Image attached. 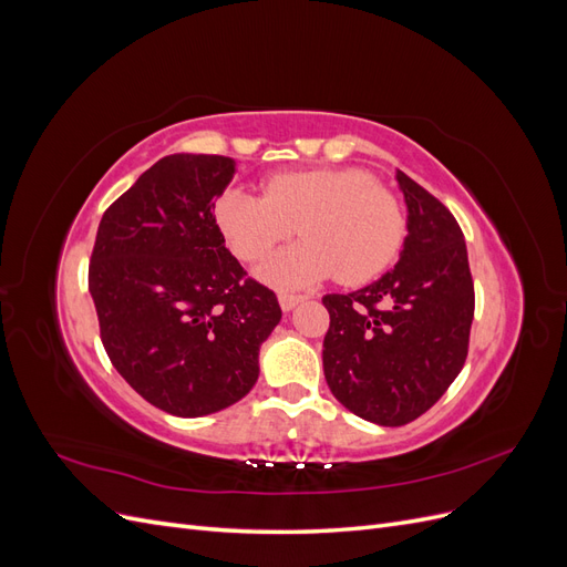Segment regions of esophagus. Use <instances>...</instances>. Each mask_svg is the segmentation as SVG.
Returning a JSON list of instances; mask_svg holds the SVG:
<instances>
[{"label":"esophagus","instance_id":"obj_1","mask_svg":"<svg viewBox=\"0 0 567 567\" xmlns=\"http://www.w3.org/2000/svg\"><path fill=\"white\" fill-rule=\"evenodd\" d=\"M305 298L302 296H293V293H279V305H281V310L284 312H290L293 310L296 305H300Z\"/></svg>","mask_w":567,"mask_h":567}]
</instances>
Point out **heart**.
I'll return each instance as SVG.
<instances>
[{"instance_id": "1", "label": "heart", "mask_w": 567, "mask_h": 567, "mask_svg": "<svg viewBox=\"0 0 567 567\" xmlns=\"http://www.w3.org/2000/svg\"><path fill=\"white\" fill-rule=\"evenodd\" d=\"M215 217L244 262L260 260L296 227L305 234V241L271 255L257 269L277 288H302L333 274L342 284H367L392 265L406 236L398 196L357 167L271 175L262 182V196L231 188L217 200Z\"/></svg>"}]
</instances>
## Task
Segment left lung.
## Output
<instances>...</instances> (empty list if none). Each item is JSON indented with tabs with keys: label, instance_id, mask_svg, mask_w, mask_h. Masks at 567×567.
Here are the masks:
<instances>
[{
	"label": "left lung",
	"instance_id": "8db88e82",
	"mask_svg": "<svg viewBox=\"0 0 567 567\" xmlns=\"http://www.w3.org/2000/svg\"><path fill=\"white\" fill-rule=\"evenodd\" d=\"M406 200L400 262L354 293L323 296V375L359 419L404 425L454 383L468 354L475 290L454 215L398 169Z\"/></svg>",
	"mask_w": 567,
	"mask_h": 567
}]
</instances>
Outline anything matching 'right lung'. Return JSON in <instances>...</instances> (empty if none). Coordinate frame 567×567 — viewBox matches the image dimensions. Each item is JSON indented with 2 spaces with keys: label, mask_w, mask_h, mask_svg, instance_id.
I'll list each match as a JSON object with an SVG mask.
<instances>
[{
  "label": "right lung",
  "mask_w": 567,
  "mask_h": 567,
  "mask_svg": "<svg viewBox=\"0 0 567 567\" xmlns=\"http://www.w3.org/2000/svg\"><path fill=\"white\" fill-rule=\"evenodd\" d=\"M227 156L175 153L101 217L90 293L117 373L167 414H215L250 392L260 346L281 321L274 290L227 250L215 198Z\"/></svg>",
  "instance_id": "right-lung-1"
}]
</instances>
